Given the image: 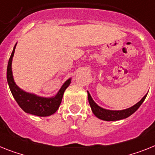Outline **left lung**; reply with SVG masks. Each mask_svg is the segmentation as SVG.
I'll list each match as a JSON object with an SVG mask.
<instances>
[{"instance_id": "obj_1", "label": "left lung", "mask_w": 155, "mask_h": 155, "mask_svg": "<svg viewBox=\"0 0 155 155\" xmlns=\"http://www.w3.org/2000/svg\"><path fill=\"white\" fill-rule=\"evenodd\" d=\"M87 95L90 106H91L92 112L95 115V117H97V118H99L101 120H106V121H114V120H119L125 119V118L128 117L132 114H133L140 108L142 103L144 102V100L146 98L147 94L146 95H144L143 97L140 100V102H137L136 105H134L132 107L122 110H110L102 108L101 106H97V104L94 102V101L93 98H92L88 91Z\"/></svg>"}]
</instances>
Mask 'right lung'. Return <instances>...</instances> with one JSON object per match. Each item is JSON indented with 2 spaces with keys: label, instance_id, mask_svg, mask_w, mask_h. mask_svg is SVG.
I'll list each match as a JSON object with an SVG mask.
<instances>
[{
  "label": "right lung",
  "instance_id": "add662e5",
  "mask_svg": "<svg viewBox=\"0 0 155 155\" xmlns=\"http://www.w3.org/2000/svg\"><path fill=\"white\" fill-rule=\"evenodd\" d=\"M16 44L14 46L11 57L9 58L7 68V81L12 96L20 108L27 114L38 117H48L56 113L61 103L64 93L71 84V78L64 82V84L62 85L58 94L53 97H41L35 94L24 91L15 84L12 70V62Z\"/></svg>",
  "mask_w": 155,
  "mask_h": 155
}]
</instances>
